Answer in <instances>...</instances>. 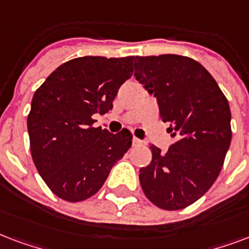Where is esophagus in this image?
I'll list each match as a JSON object with an SVG mask.
<instances>
[{"label": "esophagus", "instance_id": "34e87169", "mask_svg": "<svg viewBox=\"0 0 249 249\" xmlns=\"http://www.w3.org/2000/svg\"><path fill=\"white\" fill-rule=\"evenodd\" d=\"M132 145H134V146L142 145V140H140V139H138V138H134V139H132Z\"/></svg>", "mask_w": 249, "mask_h": 249}]
</instances>
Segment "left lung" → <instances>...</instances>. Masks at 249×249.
<instances>
[{
    "instance_id": "8db88e82",
    "label": "left lung",
    "mask_w": 249,
    "mask_h": 249,
    "mask_svg": "<svg viewBox=\"0 0 249 249\" xmlns=\"http://www.w3.org/2000/svg\"><path fill=\"white\" fill-rule=\"evenodd\" d=\"M135 78L157 97L175 142L166 153L151 145L152 161L139 180L148 200L165 211L184 209L221 173L231 142L226 96L197 61L178 54L135 58Z\"/></svg>"
}]
</instances>
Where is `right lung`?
<instances>
[{"label": "right lung", "instance_id": "obj_1", "mask_svg": "<svg viewBox=\"0 0 249 249\" xmlns=\"http://www.w3.org/2000/svg\"><path fill=\"white\" fill-rule=\"evenodd\" d=\"M135 57H80L65 62L38 87L27 118L31 156L49 190L78 203L103 187L124 156L132 135L93 127L94 114L113 107L119 87L134 72Z\"/></svg>", "mask_w": 249, "mask_h": 249}]
</instances>
